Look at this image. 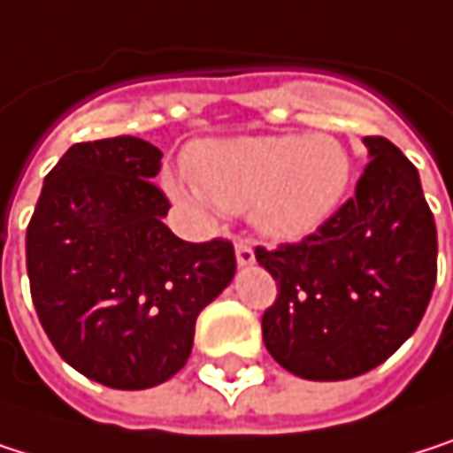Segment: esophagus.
<instances>
[{
  "instance_id": "esophagus-1",
  "label": "esophagus",
  "mask_w": 453,
  "mask_h": 453,
  "mask_svg": "<svg viewBox=\"0 0 453 453\" xmlns=\"http://www.w3.org/2000/svg\"><path fill=\"white\" fill-rule=\"evenodd\" d=\"M236 263H239L242 268L255 265V247H252L250 239H239V242H236Z\"/></svg>"
}]
</instances>
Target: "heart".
<instances>
[{
  "label": "heart",
  "mask_w": 453,
  "mask_h": 453,
  "mask_svg": "<svg viewBox=\"0 0 453 453\" xmlns=\"http://www.w3.org/2000/svg\"><path fill=\"white\" fill-rule=\"evenodd\" d=\"M190 177L169 182L185 206L211 214L244 211L273 242H300L316 234L342 203L353 161L329 134H265L198 145Z\"/></svg>",
  "instance_id": "1"
}]
</instances>
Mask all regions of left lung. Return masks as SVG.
I'll return each instance as SVG.
<instances>
[{
	"mask_svg": "<svg viewBox=\"0 0 453 453\" xmlns=\"http://www.w3.org/2000/svg\"><path fill=\"white\" fill-rule=\"evenodd\" d=\"M348 198L300 244L257 263L279 287L263 316L268 353L313 382L353 380L388 361L419 326L438 273V234L417 166L385 137Z\"/></svg>",
	"mask_w": 453,
	"mask_h": 453,
	"instance_id": "8db88e82",
	"label": "left lung"
}]
</instances>
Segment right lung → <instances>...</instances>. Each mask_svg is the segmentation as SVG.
Returning <instances> with one entry per match:
<instances>
[{
  "label": "right lung",
  "mask_w": 453,
  "mask_h": 453,
  "mask_svg": "<svg viewBox=\"0 0 453 453\" xmlns=\"http://www.w3.org/2000/svg\"><path fill=\"white\" fill-rule=\"evenodd\" d=\"M161 150L140 137L71 145L44 177L26 231L42 329L79 374L145 390L174 377L198 313L234 281V244L177 239L150 182Z\"/></svg>",
  "instance_id": "right-lung-1"
}]
</instances>
